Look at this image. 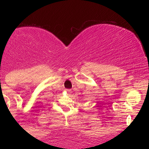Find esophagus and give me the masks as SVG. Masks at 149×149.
<instances>
[{
  "label": "esophagus",
  "mask_w": 149,
  "mask_h": 149,
  "mask_svg": "<svg viewBox=\"0 0 149 149\" xmlns=\"http://www.w3.org/2000/svg\"><path fill=\"white\" fill-rule=\"evenodd\" d=\"M66 92H67L68 95H71V92H72V91H71V90H68V89H67V90H66Z\"/></svg>",
  "instance_id": "obj_1"
}]
</instances>
